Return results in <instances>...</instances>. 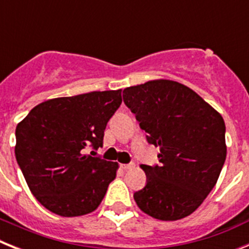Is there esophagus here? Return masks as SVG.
I'll use <instances>...</instances> for the list:
<instances>
[{
  "instance_id": "esophagus-1",
  "label": "esophagus",
  "mask_w": 249,
  "mask_h": 249,
  "mask_svg": "<svg viewBox=\"0 0 249 249\" xmlns=\"http://www.w3.org/2000/svg\"><path fill=\"white\" fill-rule=\"evenodd\" d=\"M135 167V164L133 163H128V164H121V168L122 169H131Z\"/></svg>"
}]
</instances>
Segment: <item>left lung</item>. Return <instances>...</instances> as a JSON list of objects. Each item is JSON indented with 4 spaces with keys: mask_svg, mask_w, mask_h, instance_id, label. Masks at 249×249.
I'll list each match as a JSON object with an SVG mask.
<instances>
[{
    "mask_svg": "<svg viewBox=\"0 0 249 249\" xmlns=\"http://www.w3.org/2000/svg\"><path fill=\"white\" fill-rule=\"evenodd\" d=\"M123 102L160 147V164H141L146 186L133 195L153 218L177 221L195 212L217 183L227 156L221 114L182 83L148 81L123 89Z\"/></svg>",
    "mask_w": 249,
    "mask_h": 249,
    "instance_id": "1",
    "label": "left lung"
}]
</instances>
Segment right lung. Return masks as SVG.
I'll use <instances>...</instances> for the list:
<instances>
[{"label": "right lung", "instance_id": "add662e5", "mask_svg": "<svg viewBox=\"0 0 249 249\" xmlns=\"http://www.w3.org/2000/svg\"><path fill=\"white\" fill-rule=\"evenodd\" d=\"M121 103V89L53 98L34 107L17 124V163L32 195L48 211L76 217L100 206L118 163L86 155L85 149L102 147L107 122Z\"/></svg>", "mask_w": 249, "mask_h": 249}]
</instances>
